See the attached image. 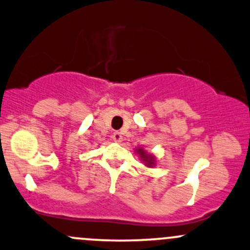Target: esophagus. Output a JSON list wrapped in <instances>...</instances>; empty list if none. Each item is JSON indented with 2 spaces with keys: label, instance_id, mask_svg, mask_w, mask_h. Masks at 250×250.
I'll list each match as a JSON object with an SVG mask.
<instances>
[{
  "label": "esophagus",
  "instance_id": "esophagus-1",
  "mask_svg": "<svg viewBox=\"0 0 250 250\" xmlns=\"http://www.w3.org/2000/svg\"><path fill=\"white\" fill-rule=\"evenodd\" d=\"M113 140L115 142H122L123 141V136H122V134L120 133V131H115V133L113 134Z\"/></svg>",
  "mask_w": 250,
  "mask_h": 250
}]
</instances>
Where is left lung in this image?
Masks as SVG:
<instances>
[{
    "instance_id": "obj_1",
    "label": "left lung",
    "mask_w": 250,
    "mask_h": 250,
    "mask_svg": "<svg viewBox=\"0 0 250 250\" xmlns=\"http://www.w3.org/2000/svg\"><path fill=\"white\" fill-rule=\"evenodd\" d=\"M136 153L139 154L140 160H141V161L145 163L146 167H148V168H153L154 167L156 159H155V156L153 154H148L147 151H146L145 149L141 148V147L136 148Z\"/></svg>"
}]
</instances>
